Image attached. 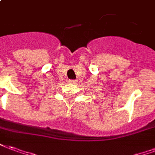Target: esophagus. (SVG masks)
<instances>
[{
	"label": "esophagus",
	"instance_id": "obj_1",
	"mask_svg": "<svg viewBox=\"0 0 155 155\" xmlns=\"http://www.w3.org/2000/svg\"><path fill=\"white\" fill-rule=\"evenodd\" d=\"M69 83L75 84L76 83V81H75V80H71V81H69Z\"/></svg>",
	"mask_w": 155,
	"mask_h": 155
}]
</instances>
